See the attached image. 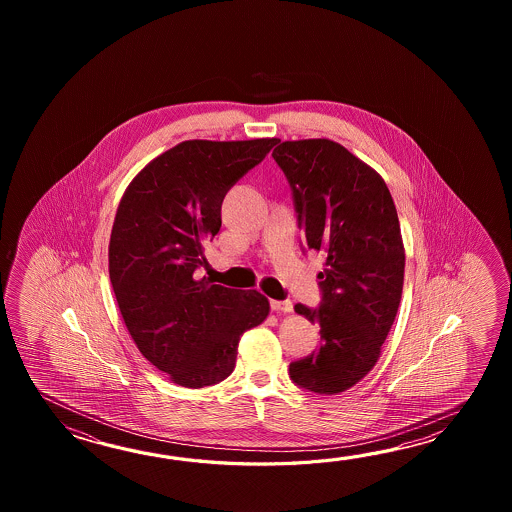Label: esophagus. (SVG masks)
<instances>
[{"label":"esophagus","mask_w":512,"mask_h":512,"mask_svg":"<svg viewBox=\"0 0 512 512\" xmlns=\"http://www.w3.org/2000/svg\"><path fill=\"white\" fill-rule=\"evenodd\" d=\"M271 307L274 313H293V302L289 300H283V302L272 300Z\"/></svg>","instance_id":"1"}]
</instances>
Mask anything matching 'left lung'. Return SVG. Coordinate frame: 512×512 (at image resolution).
<instances>
[{
	"label": "left lung",
	"instance_id": "8db88e82",
	"mask_svg": "<svg viewBox=\"0 0 512 512\" xmlns=\"http://www.w3.org/2000/svg\"><path fill=\"white\" fill-rule=\"evenodd\" d=\"M293 188L307 247L324 252L322 305H294L320 326V349L296 360L298 386L337 395L381 357L401 304L404 245L392 194L370 164L329 139L283 141L272 152Z\"/></svg>",
	"mask_w": 512,
	"mask_h": 512
}]
</instances>
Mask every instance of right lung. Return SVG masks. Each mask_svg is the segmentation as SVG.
<instances>
[{
    "mask_svg": "<svg viewBox=\"0 0 512 512\" xmlns=\"http://www.w3.org/2000/svg\"><path fill=\"white\" fill-rule=\"evenodd\" d=\"M272 139L179 142L146 164L120 199L109 238V278L144 359L185 388L227 379L238 342L269 316V300L199 278L221 203L265 159Z\"/></svg>",
    "mask_w": 512,
    "mask_h": 512,
    "instance_id": "1",
    "label": "right lung"
}]
</instances>
